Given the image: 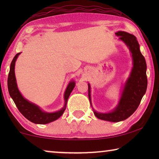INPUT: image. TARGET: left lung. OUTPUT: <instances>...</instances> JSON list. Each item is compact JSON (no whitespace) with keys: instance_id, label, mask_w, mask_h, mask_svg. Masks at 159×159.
<instances>
[{"instance_id":"1","label":"left lung","mask_w":159,"mask_h":159,"mask_svg":"<svg viewBox=\"0 0 159 159\" xmlns=\"http://www.w3.org/2000/svg\"><path fill=\"white\" fill-rule=\"evenodd\" d=\"M116 35L119 36V39L124 42L130 49L133 60V68L116 108L108 114L94 111L97 118L111 122L121 121L130 117L138 109L147 88V64L139 50V45L136 37L125 31H118ZM88 97L90 101V84H88Z\"/></svg>"}]
</instances>
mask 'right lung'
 <instances>
[{
  "instance_id": "obj_1",
  "label": "right lung",
  "mask_w": 159,
  "mask_h": 159,
  "mask_svg": "<svg viewBox=\"0 0 159 159\" xmlns=\"http://www.w3.org/2000/svg\"><path fill=\"white\" fill-rule=\"evenodd\" d=\"M20 54V53H17L13 58L11 64H10L8 79H7V87H8L10 95L12 98L16 107H17L21 114L32 123H37V124H46V123L57 120L65 111L67 100H68L71 91L73 90L74 88L75 87V83L74 81L70 82L67 86L65 93H64L65 104H64L62 109L60 111L54 113L43 112L41 111L39 107L35 105L34 104L31 103L24 98L18 90L15 75V64L16 60H17Z\"/></svg>"
}]
</instances>
